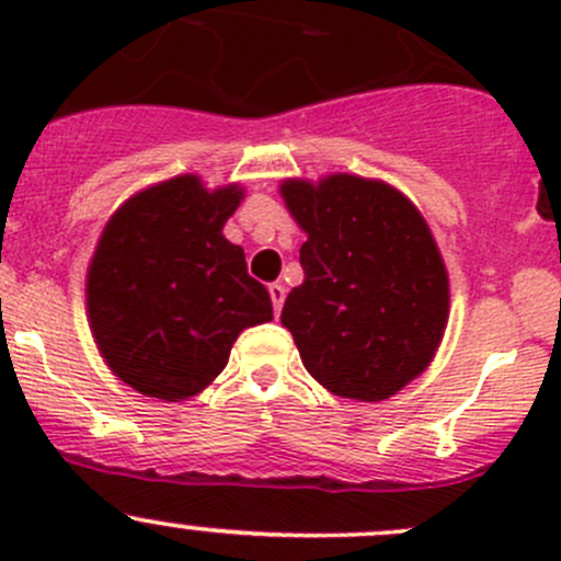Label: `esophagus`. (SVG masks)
<instances>
[{"instance_id": "34e87169", "label": "esophagus", "mask_w": 561, "mask_h": 561, "mask_svg": "<svg viewBox=\"0 0 561 561\" xmlns=\"http://www.w3.org/2000/svg\"><path fill=\"white\" fill-rule=\"evenodd\" d=\"M268 296H271V304H274V312L279 314L282 312V304H285V296H287L285 285H279V282H276V285H271L268 287Z\"/></svg>"}]
</instances>
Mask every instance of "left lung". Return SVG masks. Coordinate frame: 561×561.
Returning a JSON list of instances; mask_svg holds the SVG:
<instances>
[{
  "mask_svg": "<svg viewBox=\"0 0 561 561\" xmlns=\"http://www.w3.org/2000/svg\"><path fill=\"white\" fill-rule=\"evenodd\" d=\"M304 282L282 307L309 375L333 396L386 401L428 369L450 314L445 260L415 203L380 179H285Z\"/></svg>",
  "mask_w": 561,
  "mask_h": 561,
  "instance_id": "left-lung-1",
  "label": "left lung"
}]
</instances>
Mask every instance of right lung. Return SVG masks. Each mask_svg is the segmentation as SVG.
Here are the masks:
<instances>
[{"instance_id":"right-lung-1","label":"right lung","mask_w":561,"mask_h":561,"mask_svg":"<svg viewBox=\"0 0 561 561\" xmlns=\"http://www.w3.org/2000/svg\"><path fill=\"white\" fill-rule=\"evenodd\" d=\"M244 186L184 173L135 192L107 219L87 271V317L107 369L138 393L186 401L217 380L236 339L274 317L222 236Z\"/></svg>"}]
</instances>
